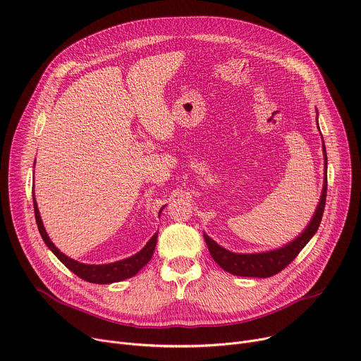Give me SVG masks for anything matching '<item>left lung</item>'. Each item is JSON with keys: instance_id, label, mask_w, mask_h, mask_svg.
<instances>
[{"instance_id": "left-lung-1", "label": "left lung", "mask_w": 361, "mask_h": 361, "mask_svg": "<svg viewBox=\"0 0 361 361\" xmlns=\"http://www.w3.org/2000/svg\"><path fill=\"white\" fill-rule=\"evenodd\" d=\"M318 123V121H317ZM322 137V135H321ZM324 143V140H322ZM324 149V160H325V178H324V186H322V193H321V200L319 204L315 209V214L311 219V223L308 227L303 230V233L290 241L289 244L277 248V250L271 252H264V253H255V255H240V253H233L226 250L224 247L218 245L211 237H208L204 233L205 243L208 245V250L215 260V263L223 267L226 271L235 274V276H244V277H270L276 273L282 271L286 266H289L290 262L295 260V257L300 253L302 248L308 244V241L314 237L317 233L324 208H325V200H326V152H325V145H322Z\"/></svg>"}]
</instances>
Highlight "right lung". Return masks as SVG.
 I'll list each match as a JSON object with an SVG mask.
<instances>
[{
  "label": "right lung",
  "mask_w": 361,
  "mask_h": 361,
  "mask_svg": "<svg viewBox=\"0 0 361 361\" xmlns=\"http://www.w3.org/2000/svg\"><path fill=\"white\" fill-rule=\"evenodd\" d=\"M33 205H35V215H36V223L40 231V235L46 245L53 252V255L56 256L71 271H73L80 279H84L91 283H98V285H108V283H114V282H121L124 279H128V277L137 274V271L143 269L152 259L154 253V247L157 243V233L147 241V244L142 248L140 252L135 253L134 256L116 262V263H108V264H85V263H79L68 256H65L59 248L54 247V244L50 241L43 223L40 218V212L37 208V202L35 198V192H33ZM164 208V207H163ZM161 208V209H163ZM160 209V212H161Z\"/></svg>",
  "instance_id": "1"
}]
</instances>
